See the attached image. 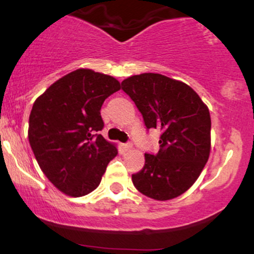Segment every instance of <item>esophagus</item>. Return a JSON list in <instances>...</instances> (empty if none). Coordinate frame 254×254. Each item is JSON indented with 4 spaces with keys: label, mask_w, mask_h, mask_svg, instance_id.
<instances>
[{
    "label": "esophagus",
    "mask_w": 254,
    "mask_h": 254,
    "mask_svg": "<svg viewBox=\"0 0 254 254\" xmlns=\"http://www.w3.org/2000/svg\"><path fill=\"white\" fill-rule=\"evenodd\" d=\"M122 148H123L125 151H129V150L132 149V144H131V143H123V144H122Z\"/></svg>",
    "instance_id": "obj_1"
}]
</instances>
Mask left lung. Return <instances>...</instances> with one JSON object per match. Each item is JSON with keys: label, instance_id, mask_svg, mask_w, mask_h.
<instances>
[{"label": "left lung", "instance_id": "8db88e82", "mask_svg": "<svg viewBox=\"0 0 254 254\" xmlns=\"http://www.w3.org/2000/svg\"><path fill=\"white\" fill-rule=\"evenodd\" d=\"M122 89L142 113L147 129L161 132L159 153L144 154V167L132 174L133 185L156 200L180 196L198 179L210 155L208 106L186 83L154 72L125 78Z\"/></svg>", "mask_w": 254, "mask_h": 254}]
</instances>
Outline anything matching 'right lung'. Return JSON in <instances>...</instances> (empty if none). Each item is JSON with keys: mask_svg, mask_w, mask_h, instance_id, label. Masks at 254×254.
I'll use <instances>...</instances> for the list:
<instances>
[{"mask_svg": "<svg viewBox=\"0 0 254 254\" xmlns=\"http://www.w3.org/2000/svg\"><path fill=\"white\" fill-rule=\"evenodd\" d=\"M121 89L110 75L77 69L52 83L32 107L28 141L40 170L63 193L82 197L98 188L117 148L103 136L100 110Z\"/></svg>", "mask_w": 254, "mask_h": 254, "instance_id": "add662e5", "label": "right lung"}]
</instances>
